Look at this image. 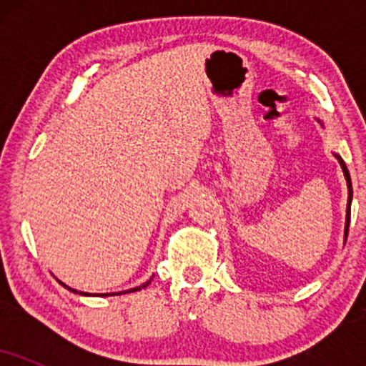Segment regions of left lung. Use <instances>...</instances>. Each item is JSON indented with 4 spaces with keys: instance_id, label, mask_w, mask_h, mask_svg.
Returning <instances> with one entry per match:
<instances>
[{
    "instance_id": "left-lung-1",
    "label": "left lung",
    "mask_w": 366,
    "mask_h": 366,
    "mask_svg": "<svg viewBox=\"0 0 366 366\" xmlns=\"http://www.w3.org/2000/svg\"><path fill=\"white\" fill-rule=\"evenodd\" d=\"M337 158L339 165L344 172V177H346V184H347V208H346V225H344V241L347 239V230H350V218H351V199H352V186H351V177H350V172H347L346 163L342 162V158L339 154H335Z\"/></svg>"
}]
</instances>
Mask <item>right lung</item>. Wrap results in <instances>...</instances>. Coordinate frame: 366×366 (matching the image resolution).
Wrapping results in <instances>:
<instances>
[{"mask_svg":"<svg viewBox=\"0 0 366 366\" xmlns=\"http://www.w3.org/2000/svg\"><path fill=\"white\" fill-rule=\"evenodd\" d=\"M153 277H154V275H153ZM153 277H151L149 280H146V282L142 284V285H137V287H134V289H129V291H122V292H112V294H102V296H115V294H117V296H119V294H127V292H136V291H141V289L148 287V285L151 284V280H153ZM60 284L63 285V287H66V289H69V291H72V292H77V291H75V289H70L69 285H65V284H63V282H60ZM79 294H82V296H89V294H87V292H79Z\"/></svg>","mask_w":366,"mask_h":366,"instance_id":"1","label":"right lung"}]
</instances>
